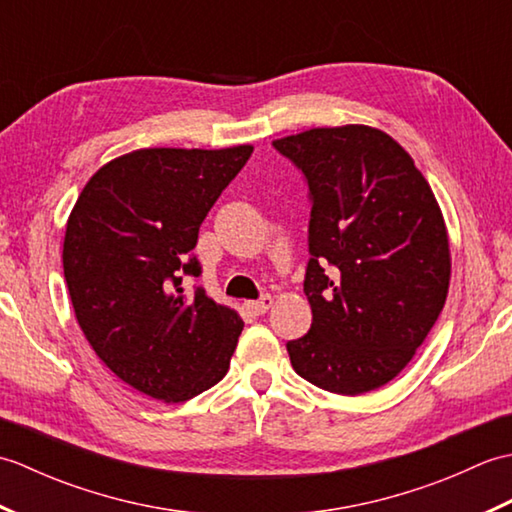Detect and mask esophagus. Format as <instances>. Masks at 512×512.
<instances>
[{
    "label": "esophagus",
    "instance_id": "esophagus-1",
    "mask_svg": "<svg viewBox=\"0 0 512 512\" xmlns=\"http://www.w3.org/2000/svg\"><path fill=\"white\" fill-rule=\"evenodd\" d=\"M246 308L250 312H255V314H266L270 308H273V297L264 295L262 299H257V301H248Z\"/></svg>",
    "mask_w": 512,
    "mask_h": 512
}]
</instances>
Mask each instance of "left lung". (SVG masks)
<instances>
[{
  "label": "left lung",
  "instance_id": "obj_1",
  "mask_svg": "<svg viewBox=\"0 0 512 512\" xmlns=\"http://www.w3.org/2000/svg\"><path fill=\"white\" fill-rule=\"evenodd\" d=\"M273 145L306 176L312 200L303 281L312 325L288 341L290 363L332 394L383 387L447 301L451 253L436 195L376 127H317Z\"/></svg>",
  "mask_w": 512,
  "mask_h": 512
}]
</instances>
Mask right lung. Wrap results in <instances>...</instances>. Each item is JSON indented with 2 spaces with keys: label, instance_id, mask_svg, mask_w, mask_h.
Returning a JSON list of instances; mask_svg holds the SVG:
<instances>
[{
  "label": "right lung",
  "instance_id": "obj_1",
  "mask_svg": "<svg viewBox=\"0 0 512 512\" xmlns=\"http://www.w3.org/2000/svg\"><path fill=\"white\" fill-rule=\"evenodd\" d=\"M253 154L136 149L103 165L68 217L63 275L85 339L112 372L162 402H184L226 376L244 321L204 288L191 255L200 224Z\"/></svg>",
  "mask_w": 512,
  "mask_h": 512
}]
</instances>
